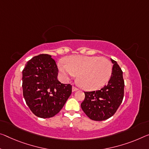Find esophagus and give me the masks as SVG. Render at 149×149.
<instances>
[{
	"label": "esophagus",
	"mask_w": 149,
	"mask_h": 149,
	"mask_svg": "<svg viewBox=\"0 0 149 149\" xmlns=\"http://www.w3.org/2000/svg\"><path fill=\"white\" fill-rule=\"evenodd\" d=\"M77 90H78V89H77V87H74V86L72 87V91H73V92L76 91H77Z\"/></svg>",
	"instance_id": "obj_1"
}]
</instances>
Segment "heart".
<instances>
[{"instance_id": "1", "label": "heart", "mask_w": 149, "mask_h": 149, "mask_svg": "<svg viewBox=\"0 0 149 149\" xmlns=\"http://www.w3.org/2000/svg\"><path fill=\"white\" fill-rule=\"evenodd\" d=\"M58 63V68L65 79L77 77L79 86L85 90L101 88L109 79L112 64L107 58L95 56L75 55Z\"/></svg>"}]
</instances>
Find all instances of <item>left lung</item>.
<instances>
[{
  "mask_svg": "<svg viewBox=\"0 0 149 149\" xmlns=\"http://www.w3.org/2000/svg\"><path fill=\"white\" fill-rule=\"evenodd\" d=\"M113 64L108 84L100 90L84 92L85 100L81 107L87 116L93 121H104L112 117L122 103L124 95L123 72L117 62Z\"/></svg>",
  "mask_w": 149,
  "mask_h": 149,
  "instance_id": "1",
  "label": "left lung"
}]
</instances>
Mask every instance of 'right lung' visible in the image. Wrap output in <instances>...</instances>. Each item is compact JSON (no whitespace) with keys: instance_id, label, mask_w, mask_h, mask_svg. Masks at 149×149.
I'll return each mask as SVG.
<instances>
[{"instance_id":"right-lung-1","label":"right lung","mask_w":149,"mask_h":149,"mask_svg":"<svg viewBox=\"0 0 149 149\" xmlns=\"http://www.w3.org/2000/svg\"><path fill=\"white\" fill-rule=\"evenodd\" d=\"M58 69L50 55L40 54L22 71L23 95L36 116L50 118L60 112L72 93L70 84L60 83Z\"/></svg>"}]
</instances>
